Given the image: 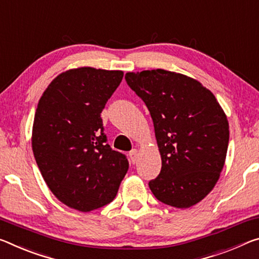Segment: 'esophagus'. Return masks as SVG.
I'll list each match as a JSON object with an SVG mask.
<instances>
[{
	"mask_svg": "<svg viewBox=\"0 0 259 259\" xmlns=\"http://www.w3.org/2000/svg\"><path fill=\"white\" fill-rule=\"evenodd\" d=\"M138 155H139L138 150H133V151H131L130 153H129V157H130L131 162L136 163L138 161Z\"/></svg>",
	"mask_w": 259,
	"mask_h": 259,
	"instance_id": "esophagus-1",
	"label": "esophagus"
}]
</instances>
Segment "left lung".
Returning <instances> with one entry per match:
<instances>
[{"label": "left lung", "instance_id": "obj_1", "mask_svg": "<svg viewBox=\"0 0 259 259\" xmlns=\"http://www.w3.org/2000/svg\"><path fill=\"white\" fill-rule=\"evenodd\" d=\"M125 80L150 110L161 155L151 191L170 206H194L212 191L225 165L229 125L224 109L210 90L182 73L126 72Z\"/></svg>", "mask_w": 259, "mask_h": 259}]
</instances>
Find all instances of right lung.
<instances>
[{
    "mask_svg": "<svg viewBox=\"0 0 259 259\" xmlns=\"http://www.w3.org/2000/svg\"><path fill=\"white\" fill-rule=\"evenodd\" d=\"M123 78L121 70L70 69L55 77L38 102L32 150L60 202L90 212L112 202L129 168L110 149L100 114Z\"/></svg>",
    "mask_w": 259,
    "mask_h": 259,
    "instance_id": "right-lung-1",
    "label": "right lung"
}]
</instances>
